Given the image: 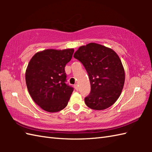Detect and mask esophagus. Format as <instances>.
<instances>
[{
    "mask_svg": "<svg viewBox=\"0 0 152 152\" xmlns=\"http://www.w3.org/2000/svg\"><path fill=\"white\" fill-rule=\"evenodd\" d=\"M74 89H75L76 91H78V85L75 84V85L74 86Z\"/></svg>",
    "mask_w": 152,
    "mask_h": 152,
    "instance_id": "34e87169",
    "label": "esophagus"
}]
</instances>
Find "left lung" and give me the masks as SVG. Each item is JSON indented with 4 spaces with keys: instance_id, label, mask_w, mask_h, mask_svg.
I'll use <instances>...</instances> for the list:
<instances>
[{
    "instance_id": "1",
    "label": "left lung",
    "mask_w": 152,
    "mask_h": 152,
    "mask_svg": "<svg viewBox=\"0 0 152 152\" xmlns=\"http://www.w3.org/2000/svg\"><path fill=\"white\" fill-rule=\"evenodd\" d=\"M88 72L91 92L85 98L89 108L101 110L114 104L125 83V70L118 55L96 43L80 46L74 54Z\"/></svg>"
}]
</instances>
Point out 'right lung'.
I'll use <instances>...</instances> for the list:
<instances>
[{
  "label": "right lung",
  "instance_id": "obj_1",
  "mask_svg": "<svg viewBox=\"0 0 152 152\" xmlns=\"http://www.w3.org/2000/svg\"><path fill=\"white\" fill-rule=\"evenodd\" d=\"M74 50L48 49L35 53L25 72L27 89L44 110L57 112L66 107L74 89L66 84V64Z\"/></svg>",
  "mask_w": 152,
  "mask_h": 152
}]
</instances>
